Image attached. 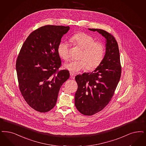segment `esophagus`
I'll use <instances>...</instances> for the list:
<instances>
[{
    "label": "esophagus",
    "mask_w": 146,
    "mask_h": 146,
    "mask_svg": "<svg viewBox=\"0 0 146 146\" xmlns=\"http://www.w3.org/2000/svg\"><path fill=\"white\" fill-rule=\"evenodd\" d=\"M70 79H74V78H75V75L74 74H73V73H70Z\"/></svg>",
    "instance_id": "1"
}]
</instances>
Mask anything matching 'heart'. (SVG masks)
<instances>
[{"instance_id":"1","label":"heart","mask_w":146,"mask_h":146,"mask_svg":"<svg viewBox=\"0 0 146 146\" xmlns=\"http://www.w3.org/2000/svg\"><path fill=\"white\" fill-rule=\"evenodd\" d=\"M70 41L83 49L81 60L70 61L65 65V67L70 73H77L87 68L92 70L100 65L105 53V46L101 42L96 41L92 36L84 33L72 36ZM58 52L64 60H68L70 57V44L66 41H61L58 46Z\"/></svg>"}]
</instances>
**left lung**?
Instances as JSON below:
<instances>
[{
    "instance_id": "8db88e82",
    "label": "left lung",
    "mask_w": 146,
    "mask_h": 146,
    "mask_svg": "<svg viewBox=\"0 0 146 146\" xmlns=\"http://www.w3.org/2000/svg\"><path fill=\"white\" fill-rule=\"evenodd\" d=\"M97 31L106 38V53L104 60L95 70L77 75L78 89L75 106L81 114L92 115L102 110L111 100L119 82L121 73L120 53L114 36L101 29Z\"/></svg>"
}]
</instances>
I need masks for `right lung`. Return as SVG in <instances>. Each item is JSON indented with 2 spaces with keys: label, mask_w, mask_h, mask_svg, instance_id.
Returning <instances> with one entry per match:
<instances>
[{
  "label": "right lung",
  "mask_w": 146,
  "mask_h": 146,
  "mask_svg": "<svg viewBox=\"0 0 146 146\" xmlns=\"http://www.w3.org/2000/svg\"><path fill=\"white\" fill-rule=\"evenodd\" d=\"M69 26L46 25L33 31L22 46L16 61L21 95L31 108L41 113L56 105L61 86L69 71L59 70L61 61L58 46Z\"/></svg>",
  "instance_id": "1"
}]
</instances>
